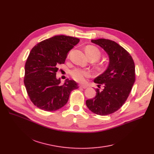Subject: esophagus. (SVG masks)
Instances as JSON below:
<instances>
[{
  "label": "esophagus",
  "instance_id": "34e87169",
  "mask_svg": "<svg viewBox=\"0 0 154 154\" xmlns=\"http://www.w3.org/2000/svg\"><path fill=\"white\" fill-rule=\"evenodd\" d=\"M79 87L85 89V88H88V85H79Z\"/></svg>",
  "mask_w": 154,
  "mask_h": 154
}]
</instances>
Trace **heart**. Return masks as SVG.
I'll return each instance as SVG.
<instances>
[{"instance_id": "b5f03b06", "label": "heart", "mask_w": 154, "mask_h": 154, "mask_svg": "<svg viewBox=\"0 0 154 154\" xmlns=\"http://www.w3.org/2000/svg\"><path fill=\"white\" fill-rule=\"evenodd\" d=\"M85 52L88 57H93L96 60H98L101 56L100 50L93 46H88L85 48ZM71 75L72 78L76 82H83L86 78H88L91 76V71L88 69L81 68H76L71 72Z\"/></svg>"}]
</instances>
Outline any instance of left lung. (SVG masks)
Masks as SVG:
<instances>
[{"instance_id": "8db88e82", "label": "left lung", "mask_w": 154, "mask_h": 154, "mask_svg": "<svg viewBox=\"0 0 154 154\" xmlns=\"http://www.w3.org/2000/svg\"><path fill=\"white\" fill-rule=\"evenodd\" d=\"M93 43L103 48L109 57L108 68L94 79L100 91L96 89V96L87 100V107L93 113L107 115L114 113L125 103L135 80V64L131 55L119 44L112 40L98 39Z\"/></svg>"}]
</instances>
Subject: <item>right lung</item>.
<instances>
[{"label":"right lung","mask_w":154,"mask_h":154,"mask_svg":"<svg viewBox=\"0 0 154 154\" xmlns=\"http://www.w3.org/2000/svg\"><path fill=\"white\" fill-rule=\"evenodd\" d=\"M78 38L64 35L44 40L31 51L25 64L24 83L29 98L38 108L48 112L64 106L78 84L66 79L61 84L57 79L58 66L64 64L69 51L79 42Z\"/></svg>","instance_id":"right-lung-1"}]
</instances>
